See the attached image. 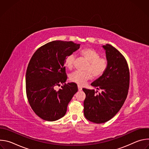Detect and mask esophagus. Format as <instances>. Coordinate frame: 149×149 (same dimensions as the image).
<instances>
[{
	"label": "esophagus",
	"mask_w": 149,
	"mask_h": 149,
	"mask_svg": "<svg viewBox=\"0 0 149 149\" xmlns=\"http://www.w3.org/2000/svg\"><path fill=\"white\" fill-rule=\"evenodd\" d=\"M78 91H81L82 90V87L80 86H78Z\"/></svg>",
	"instance_id": "34e87169"
}]
</instances>
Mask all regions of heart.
Wrapping results in <instances>:
<instances>
[{"label":"heart","mask_w":149,"mask_h":149,"mask_svg":"<svg viewBox=\"0 0 149 149\" xmlns=\"http://www.w3.org/2000/svg\"><path fill=\"white\" fill-rule=\"evenodd\" d=\"M80 54L88 61L86 68V71H74L70 75V79L72 82L83 86L88 80L92 79L93 74L96 78L102 75L107 70L108 62L105 58H100V53L92 48H84L80 51ZM75 59L74 54H67L64 59L65 67L71 69L74 66Z\"/></svg>","instance_id":"obj_1"}]
</instances>
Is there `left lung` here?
<instances>
[{"mask_svg":"<svg viewBox=\"0 0 149 149\" xmlns=\"http://www.w3.org/2000/svg\"><path fill=\"white\" fill-rule=\"evenodd\" d=\"M108 62L107 70L91 86L98 91L82 88L86 95L84 114L94 123L100 124L111 119L120 110L128 94L130 72L124 56L110 44L102 46Z\"/></svg>","mask_w":149,"mask_h":149,"instance_id":"8db88e82","label":"left lung"}]
</instances>
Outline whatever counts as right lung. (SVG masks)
Listing matches in <instances>:
<instances>
[{"label": "right lung", "mask_w": 149, "mask_h": 149, "mask_svg": "<svg viewBox=\"0 0 149 149\" xmlns=\"http://www.w3.org/2000/svg\"><path fill=\"white\" fill-rule=\"evenodd\" d=\"M72 41L54 40L38 48L32 56L26 73V91L31 107L42 119L53 121L65 116L68 103L78 91L74 82L65 84L64 59L79 48ZM62 83V88H54Z\"/></svg>", "instance_id": "add662e5"}]
</instances>
